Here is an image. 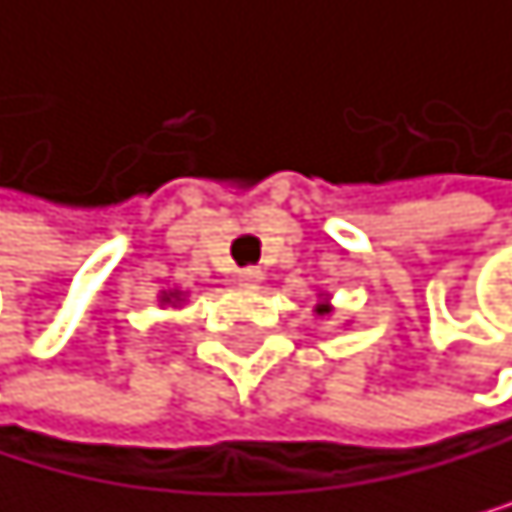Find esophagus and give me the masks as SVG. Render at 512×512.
<instances>
[{
  "instance_id": "obj_1",
  "label": "esophagus",
  "mask_w": 512,
  "mask_h": 512,
  "mask_svg": "<svg viewBox=\"0 0 512 512\" xmlns=\"http://www.w3.org/2000/svg\"><path fill=\"white\" fill-rule=\"evenodd\" d=\"M261 283H264L261 267H241V271H238V287L241 290H258Z\"/></svg>"
}]
</instances>
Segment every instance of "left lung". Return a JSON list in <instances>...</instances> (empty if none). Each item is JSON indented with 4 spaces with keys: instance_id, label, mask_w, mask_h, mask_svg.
Here are the masks:
<instances>
[{
    "instance_id": "left-lung-1",
    "label": "left lung",
    "mask_w": 512,
    "mask_h": 512,
    "mask_svg": "<svg viewBox=\"0 0 512 512\" xmlns=\"http://www.w3.org/2000/svg\"><path fill=\"white\" fill-rule=\"evenodd\" d=\"M316 313H319V316H329V313H332V303H329V293H319V303H316Z\"/></svg>"
}]
</instances>
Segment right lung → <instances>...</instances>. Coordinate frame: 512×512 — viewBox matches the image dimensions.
I'll use <instances>...</instances> for the list:
<instances>
[{
	"mask_svg": "<svg viewBox=\"0 0 512 512\" xmlns=\"http://www.w3.org/2000/svg\"><path fill=\"white\" fill-rule=\"evenodd\" d=\"M183 296H186L183 290H164V293H161V303H180Z\"/></svg>",
	"mask_w": 512,
	"mask_h": 512,
	"instance_id": "add662e5",
	"label": "right lung"
}]
</instances>
